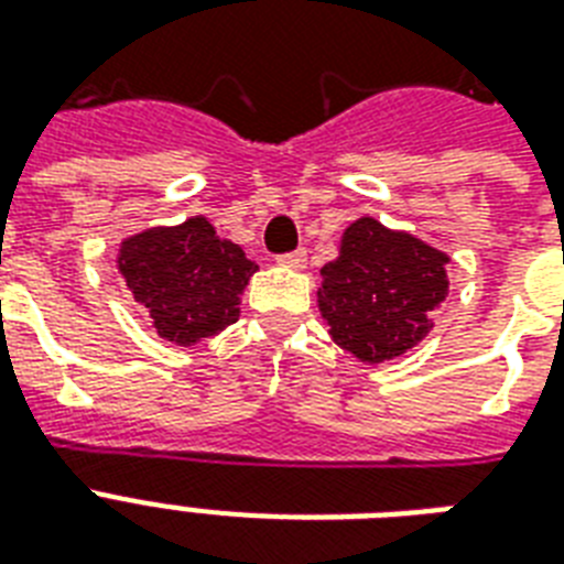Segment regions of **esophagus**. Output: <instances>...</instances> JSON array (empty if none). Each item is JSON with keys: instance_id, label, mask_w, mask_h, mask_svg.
Masks as SVG:
<instances>
[{"instance_id": "obj_1", "label": "esophagus", "mask_w": 564, "mask_h": 564, "mask_svg": "<svg viewBox=\"0 0 564 564\" xmlns=\"http://www.w3.org/2000/svg\"><path fill=\"white\" fill-rule=\"evenodd\" d=\"M278 263L286 265V269H304V265H307V251L299 248V251H292V254L278 257Z\"/></svg>"}]
</instances>
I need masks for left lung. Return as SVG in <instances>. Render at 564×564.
<instances>
[{
	"mask_svg": "<svg viewBox=\"0 0 564 564\" xmlns=\"http://www.w3.org/2000/svg\"><path fill=\"white\" fill-rule=\"evenodd\" d=\"M451 257L410 230L362 216L343 230L339 257L322 265L318 313L343 351L377 366L415 348L451 292Z\"/></svg>",
	"mask_w": 564,
	"mask_h": 564,
	"instance_id": "8db88e82",
	"label": "left lung"
}]
</instances>
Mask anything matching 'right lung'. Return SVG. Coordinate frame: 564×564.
I'll list each match as a JSON object with an SVG mask.
<instances>
[{
  "mask_svg": "<svg viewBox=\"0 0 564 564\" xmlns=\"http://www.w3.org/2000/svg\"><path fill=\"white\" fill-rule=\"evenodd\" d=\"M117 269L128 292L149 310L163 343L193 348L239 318L257 263L204 216L154 225L119 242Z\"/></svg>",
  "mask_w": 564,
  "mask_h": 564,
  "instance_id": "1",
  "label": "right lung"
}]
</instances>
